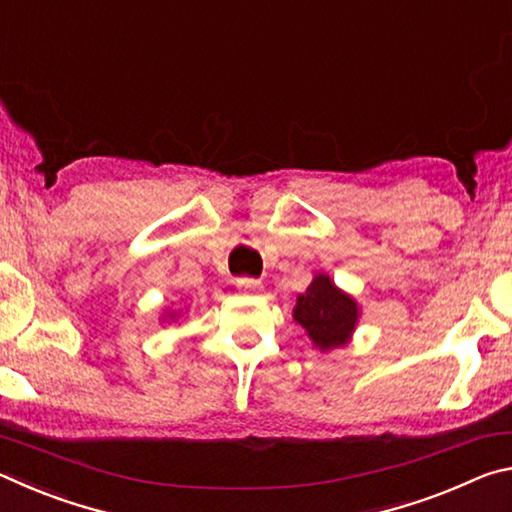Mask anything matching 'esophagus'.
Listing matches in <instances>:
<instances>
[{"label":"esophagus","mask_w":512,"mask_h":512,"mask_svg":"<svg viewBox=\"0 0 512 512\" xmlns=\"http://www.w3.org/2000/svg\"><path fill=\"white\" fill-rule=\"evenodd\" d=\"M235 284L246 293H257L259 289H262V280H257V277H237Z\"/></svg>","instance_id":"1"}]
</instances>
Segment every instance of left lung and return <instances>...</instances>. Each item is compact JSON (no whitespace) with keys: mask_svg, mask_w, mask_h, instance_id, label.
I'll return each mask as SVG.
<instances>
[{"mask_svg":"<svg viewBox=\"0 0 512 512\" xmlns=\"http://www.w3.org/2000/svg\"><path fill=\"white\" fill-rule=\"evenodd\" d=\"M357 316V302L336 289L327 275H316L293 309V318L307 329L309 339L320 350L339 348L348 341Z\"/></svg>","mask_w":512,"mask_h":512,"instance_id":"1","label":"left lung"}]
</instances>
